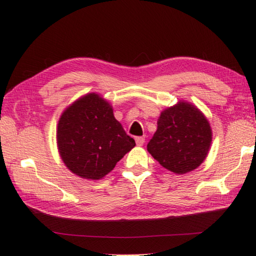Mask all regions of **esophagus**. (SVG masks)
Segmentation results:
<instances>
[{"mask_svg": "<svg viewBox=\"0 0 256 256\" xmlns=\"http://www.w3.org/2000/svg\"><path fill=\"white\" fill-rule=\"evenodd\" d=\"M144 141H146V138H144V136H138V138H136V146H144Z\"/></svg>", "mask_w": 256, "mask_h": 256, "instance_id": "1", "label": "esophagus"}]
</instances>
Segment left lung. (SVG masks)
Masks as SVG:
<instances>
[{"mask_svg": "<svg viewBox=\"0 0 256 256\" xmlns=\"http://www.w3.org/2000/svg\"><path fill=\"white\" fill-rule=\"evenodd\" d=\"M157 131L146 146L149 154L166 170L186 174L204 162L212 131L203 112L188 102L162 112Z\"/></svg>", "mask_w": 256, "mask_h": 256, "instance_id": "8db88e82", "label": "left lung"}]
</instances>
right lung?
<instances>
[{"instance_id":"add662e5","label":"right lung","mask_w":256,"mask_h":256,"mask_svg":"<svg viewBox=\"0 0 256 256\" xmlns=\"http://www.w3.org/2000/svg\"><path fill=\"white\" fill-rule=\"evenodd\" d=\"M60 158L73 174L97 180L114 170L136 141L125 133L112 107L98 94H86L60 115L58 131Z\"/></svg>"}]
</instances>
